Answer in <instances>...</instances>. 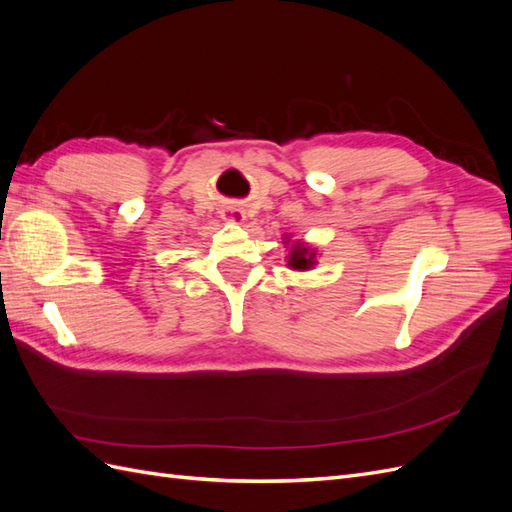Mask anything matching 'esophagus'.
<instances>
[{
    "label": "esophagus",
    "instance_id": "obj_1",
    "mask_svg": "<svg viewBox=\"0 0 512 512\" xmlns=\"http://www.w3.org/2000/svg\"><path fill=\"white\" fill-rule=\"evenodd\" d=\"M222 220H224V222H230V224H243L245 213H243V209H239V207H235V205H230V207H224V209H222Z\"/></svg>",
    "mask_w": 512,
    "mask_h": 512
}]
</instances>
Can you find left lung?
Returning <instances> with one entry per match:
<instances>
[{
    "mask_svg": "<svg viewBox=\"0 0 512 512\" xmlns=\"http://www.w3.org/2000/svg\"><path fill=\"white\" fill-rule=\"evenodd\" d=\"M286 245H290L288 250V269L292 271H309L316 267V254L318 250L312 245H307L305 241H292L290 243V237L284 239Z\"/></svg>",
    "mask_w": 512,
    "mask_h": 512,
    "instance_id": "1",
    "label": "left lung"
}]
</instances>
